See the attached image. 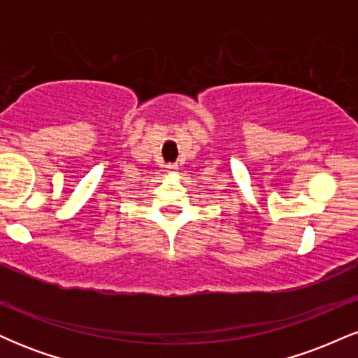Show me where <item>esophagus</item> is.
I'll list each match as a JSON object with an SVG mask.
<instances>
[{
  "mask_svg": "<svg viewBox=\"0 0 358 358\" xmlns=\"http://www.w3.org/2000/svg\"><path fill=\"white\" fill-rule=\"evenodd\" d=\"M178 170V165H166V171L168 173H175Z\"/></svg>",
  "mask_w": 358,
  "mask_h": 358,
  "instance_id": "esophagus-1",
  "label": "esophagus"
}]
</instances>
